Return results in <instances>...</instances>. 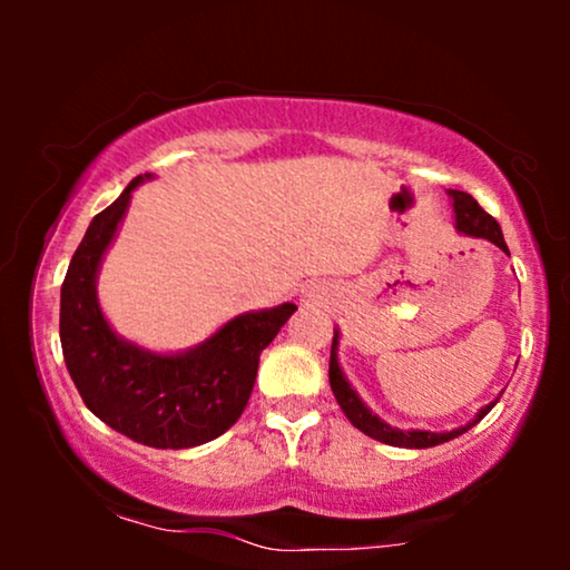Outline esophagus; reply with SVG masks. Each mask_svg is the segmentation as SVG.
<instances>
[{"mask_svg":"<svg viewBox=\"0 0 570 570\" xmlns=\"http://www.w3.org/2000/svg\"><path fill=\"white\" fill-rule=\"evenodd\" d=\"M306 298H308V301H314V303H318V301H322V293H318V291H308V293H306Z\"/></svg>","mask_w":570,"mask_h":570,"instance_id":"34e87169","label":"esophagus"}]
</instances>
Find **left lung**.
Listing matches in <instances>:
<instances>
[{
	"label": "left lung",
	"mask_w": 570,
	"mask_h": 570,
	"mask_svg": "<svg viewBox=\"0 0 570 570\" xmlns=\"http://www.w3.org/2000/svg\"><path fill=\"white\" fill-rule=\"evenodd\" d=\"M449 197H451V202H454V215H456V230L459 233H464V236H472V238H485V240H490V244H495L498 248H501V252L509 254V246H505L501 225L495 223V217H490L485 209H482L466 191L449 189ZM337 345H340V332L334 330L332 355H330V384H332L334 396H337V404L342 407V412L347 415L350 423L357 428V431H363L365 435H371V439H376L381 443H389V446H400V449L439 446V443H446L451 439H456V435L470 431L472 425H478L480 420L485 417L498 402L495 400V402L485 404V407H482L478 415L470 420V423L462 425V428H454V431H446V433L400 431V428H392L389 423H384V420H381L379 415H373V412L363 404L361 396H357L355 389L350 386V381L345 379V373H342V368H340Z\"/></svg>",
	"instance_id": "obj_1"
}]
</instances>
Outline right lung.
I'll return each instance as SVG.
<instances>
[{
    "mask_svg": "<svg viewBox=\"0 0 570 570\" xmlns=\"http://www.w3.org/2000/svg\"><path fill=\"white\" fill-rule=\"evenodd\" d=\"M92 217L61 283L59 337L69 376L92 415L153 449H191L223 435L246 410L262 350L298 308L295 303L248 311L223 324L202 345L176 355L121 340L100 311L96 279L119 230L131 191Z\"/></svg>",
    "mask_w": 570,
    "mask_h": 570,
    "instance_id": "right-lung-1",
    "label": "right lung"
}]
</instances>
